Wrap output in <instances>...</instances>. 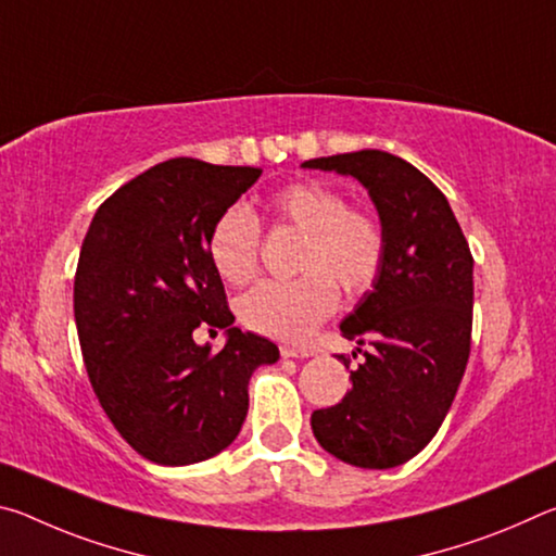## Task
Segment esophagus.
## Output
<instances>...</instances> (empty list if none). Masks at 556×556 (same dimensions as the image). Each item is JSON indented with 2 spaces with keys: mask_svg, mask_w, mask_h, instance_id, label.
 Masks as SVG:
<instances>
[{
  "mask_svg": "<svg viewBox=\"0 0 556 556\" xmlns=\"http://www.w3.org/2000/svg\"><path fill=\"white\" fill-rule=\"evenodd\" d=\"M279 353H281V357H308L312 355L308 351H301V348H294V345H281Z\"/></svg>",
  "mask_w": 556,
  "mask_h": 556,
  "instance_id": "1",
  "label": "esophagus"
}]
</instances>
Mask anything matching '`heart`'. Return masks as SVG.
<instances>
[{
    "instance_id": "heart-1",
    "label": "heart",
    "mask_w": 556,
    "mask_h": 556,
    "mask_svg": "<svg viewBox=\"0 0 556 556\" xmlns=\"http://www.w3.org/2000/svg\"><path fill=\"white\" fill-rule=\"evenodd\" d=\"M271 218L304 232L296 279H267L238 299V318L250 331L301 341L333 314L338 289L361 296L380 277L384 250L382 223L372 213L348 208L336 188L321 181L281 186L267 199ZM260 220L244 205H228L208 232V260L223 281L248 285L260 265Z\"/></svg>"
}]
</instances>
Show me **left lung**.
I'll use <instances>...</instances> for the list:
<instances>
[{
	"instance_id": "obj_1",
	"label": "left lung",
	"mask_w": 556,
	"mask_h": 556,
	"mask_svg": "<svg viewBox=\"0 0 556 556\" xmlns=\"http://www.w3.org/2000/svg\"><path fill=\"white\" fill-rule=\"evenodd\" d=\"M304 168L357 178L388 240L380 277L341 324L348 341L370 351L357 348L351 392L312 414L314 437L351 466L394 468L434 439L466 372L473 257L446 195L404 159L363 149Z\"/></svg>"
}]
</instances>
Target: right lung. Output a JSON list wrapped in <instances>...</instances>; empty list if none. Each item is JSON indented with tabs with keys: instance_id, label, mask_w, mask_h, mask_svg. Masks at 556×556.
Wrapping results in <instances>:
<instances>
[{
	"instance_id": "add662e5",
	"label": "right lung",
	"mask_w": 556,
	"mask_h": 556,
	"mask_svg": "<svg viewBox=\"0 0 556 556\" xmlns=\"http://www.w3.org/2000/svg\"><path fill=\"white\" fill-rule=\"evenodd\" d=\"M262 168L168 159L100 205L80 248L73 308L92 390L122 439L162 466L228 448L248 417V384L279 348L232 326L208 260L213 220ZM225 327L220 354L192 341Z\"/></svg>"
}]
</instances>
